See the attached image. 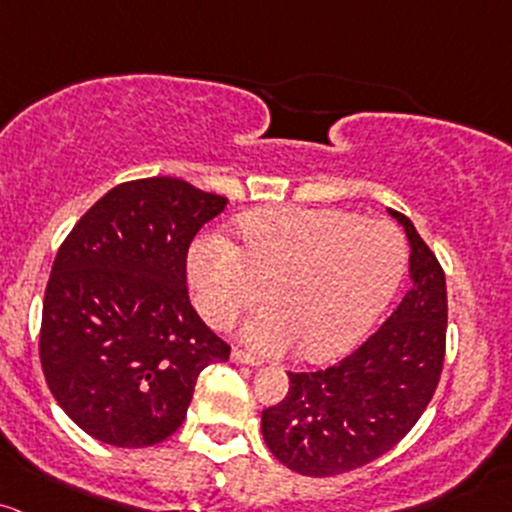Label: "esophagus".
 <instances>
[{"label":"esophagus","instance_id":"obj_1","mask_svg":"<svg viewBox=\"0 0 512 512\" xmlns=\"http://www.w3.org/2000/svg\"><path fill=\"white\" fill-rule=\"evenodd\" d=\"M230 359H233L235 364H250V367H257V364H260V359H257L255 355H250V352L240 350V347H235V350L230 352Z\"/></svg>","mask_w":512,"mask_h":512}]
</instances>
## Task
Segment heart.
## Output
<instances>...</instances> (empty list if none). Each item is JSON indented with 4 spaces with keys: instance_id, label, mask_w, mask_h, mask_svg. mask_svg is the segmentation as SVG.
I'll return each instance as SVG.
<instances>
[{
    "instance_id": "heart-1",
    "label": "heart",
    "mask_w": 512,
    "mask_h": 512,
    "mask_svg": "<svg viewBox=\"0 0 512 512\" xmlns=\"http://www.w3.org/2000/svg\"><path fill=\"white\" fill-rule=\"evenodd\" d=\"M240 247L204 235L187 260L199 313L230 328L265 299L274 306L245 325L255 350L299 345L306 359H330L364 338L406 269L401 230L381 218L338 209H274L240 223Z\"/></svg>"
}]
</instances>
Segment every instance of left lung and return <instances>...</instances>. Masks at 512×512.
Returning a JSON list of instances; mask_svg holds the SVG:
<instances>
[{"label": "left lung", "instance_id": "left-lung-1", "mask_svg": "<svg viewBox=\"0 0 512 512\" xmlns=\"http://www.w3.org/2000/svg\"><path fill=\"white\" fill-rule=\"evenodd\" d=\"M411 289L352 355L318 372H289L284 401L262 411L269 452L303 476H338L396 447L428 408L447 347V284L411 218Z\"/></svg>", "mask_w": 512, "mask_h": 512}]
</instances>
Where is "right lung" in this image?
<instances>
[{
  "mask_svg": "<svg viewBox=\"0 0 512 512\" xmlns=\"http://www.w3.org/2000/svg\"><path fill=\"white\" fill-rule=\"evenodd\" d=\"M226 196L184 179L123 182L55 255L38 355L60 408L114 447H153L187 418L199 374L230 345L189 301L187 252Z\"/></svg>",
  "mask_w": 512,
  "mask_h": 512,
  "instance_id": "right-lung-1",
  "label": "right lung"
}]
</instances>
